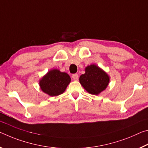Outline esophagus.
<instances>
[{"label":"esophagus","mask_w":148,"mask_h":148,"mask_svg":"<svg viewBox=\"0 0 148 148\" xmlns=\"http://www.w3.org/2000/svg\"><path fill=\"white\" fill-rule=\"evenodd\" d=\"M72 78L74 80V81H77L79 79V75L77 74H73V75H72Z\"/></svg>","instance_id":"esophagus-1"}]
</instances>
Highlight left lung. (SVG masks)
<instances>
[{"instance_id": "obj_1", "label": "left lung", "mask_w": 148, "mask_h": 148, "mask_svg": "<svg viewBox=\"0 0 148 148\" xmlns=\"http://www.w3.org/2000/svg\"><path fill=\"white\" fill-rule=\"evenodd\" d=\"M79 82L89 94L98 95L107 88L110 77L96 65L92 64L86 67L85 73L80 76Z\"/></svg>"}]
</instances>
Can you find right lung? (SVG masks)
<instances>
[{
    "label": "right lung",
    "mask_w": 148,
    "mask_h": 148,
    "mask_svg": "<svg viewBox=\"0 0 148 148\" xmlns=\"http://www.w3.org/2000/svg\"><path fill=\"white\" fill-rule=\"evenodd\" d=\"M71 82V78L66 73L54 69L48 71L39 81L40 89L50 96H56L64 92Z\"/></svg>",
    "instance_id": "add662e5"
}]
</instances>
